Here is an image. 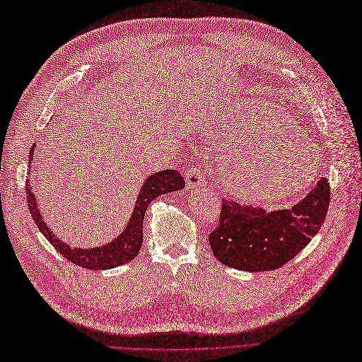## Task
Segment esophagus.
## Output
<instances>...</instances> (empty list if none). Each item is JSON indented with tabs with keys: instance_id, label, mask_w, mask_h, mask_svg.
<instances>
[{
	"instance_id": "obj_1",
	"label": "esophagus",
	"mask_w": 362,
	"mask_h": 362,
	"mask_svg": "<svg viewBox=\"0 0 362 362\" xmlns=\"http://www.w3.org/2000/svg\"><path fill=\"white\" fill-rule=\"evenodd\" d=\"M186 189H197L199 186L206 185V175L199 168H191L186 171Z\"/></svg>"
}]
</instances>
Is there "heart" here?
Instances as JSON below:
<instances>
[{
    "mask_svg": "<svg viewBox=\"0 0 362 362\" xmlns=\"http://www.w3.org/2000/svg\"><path fill=\"white\" fill-rule=\"evenodd\" d=\"M308 167L298 171L297 158L290 153L257 165L251 160H238L229 168V182L237 195L251 201H276L303 189Z\"/></svg>",
    "mask_w": 362,
    "mask_h": 362,
    "instance_id": "heart-1",
    "label": "heart"
}]
</instances>
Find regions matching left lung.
I'll return each instance as SVG.
<instances>
[{"label": "left lung", "mask_w": 362, "mask_h": 362, "mask_svg": "<svg viewBox=\"0 0 362 362\" xmlns=\"http://www.w3.org/2000/svg\"><path fill=\"white\" fill-rule=\"evenodd\" d=\"M328 204L329 183L325 177L288 210L266 211L222 199L218 225L209 237L213 255L225 266L247 272L281 268L318 233Z\"/></svg>", "instance_id": "8db88e82"}]
</instances>
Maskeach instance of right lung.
<instances>
[{
  "instance_id": "1",
  "label": "right lung",
  "mask_w": 362,
  "mask_h": 362,
  "mask_svg": "<svg viewBox=\"0 0 362 362\" xmlns=\"http://www.w3.org/2000/svg\"><path fill=\"white\" fill-rule=\"evenodd\" d=\"M34 151H35V145L30 148V152H29L28 175H30V165H33L30 163L34 161ZM29 183H30V177L28 176L26 179L28 207L40 232L44 233V237L50 241V244L59 251L62 256L66 257L69 262L81 266V268L93 269V271H105V269L117 268V266H121L124 263L133 260L139 255L140 247H142V243H144V232H142L144 218L149 204L160 195H164L173 191H180L185 187V179L180 176V173L177 170H163L158 173H152V175L146 177L142 187H140L132 217L118 237L114 238L112 241H109L107 244H103L99 247L81 248V247H71L69 244L64 243L60 238L56 237L49 226L45 225L38 207L37 198L33 194V186Z\"/></svg>"
}]
</instances>
